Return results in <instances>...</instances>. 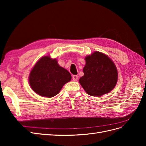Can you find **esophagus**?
<instances>
[{"instance_id": "esophagus-1", "label": "esophagus", "mask_w": 146, "mask_h": 146, "mask_svg": "<svg viewBox=\"0 0 146 146\" xmlns=\"http://www.w3.org/2000/svg\"><path fill=\"white\" fill-rule=\"evenodd\" d=\"M72 79L74 81H77L78 80V76H77V75H74L72 76Z\"/></svg>"}]
</instances>
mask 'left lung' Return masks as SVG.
<instances>
[{"label":"left lung","instance_id":"8db88e82","mask_svg":"<svg viewBox=\"0 0 146 146\" xmlns=\"http://www.w3.org/2000/svg\"><path fill=\"white\" fill-rule=\"evenodd\" d=\"M84 76L79 82L87 93L92 96L107 94L116 86L117 70L113 61L100 52H95L85 58Z\"/></svg>","mask_w":146,"mask_h":146}]
</instances>
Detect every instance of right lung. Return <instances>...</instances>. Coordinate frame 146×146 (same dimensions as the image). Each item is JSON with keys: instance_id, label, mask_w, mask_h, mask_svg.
<instances>
[{"instance_id": "1", "label": "right lung", "mask_w": 146, "mask_h": 146, "mask_svg": "<svg viewBox=\"0 0 146 146\" xmlns=\"http://www.w3.org/2000/svg\"><path fill=\"white\" fill-rule=\"evenodd\" d=\"M71 80V75L49 56L38 60L31 70L30 85L38 94L52 98L59 93L63 85Z\"/></svg>"}]
</instances>
